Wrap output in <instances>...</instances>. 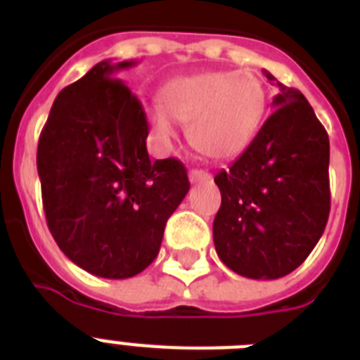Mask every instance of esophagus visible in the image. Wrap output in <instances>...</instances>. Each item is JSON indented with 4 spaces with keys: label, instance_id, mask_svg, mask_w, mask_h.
Instances as JSON below:
<instances>
[{
    "label": "esophagus",
    "instance_id": "1",
    "mask_svg": "<svg viewBox=\"0 0 360 360\" xmlns=\"http://www.w3.org/2000/svg\"><path fill=\"white\" fill-rule=\"evenodd\" d=\"M188 179H191L192 185H198V183H205V181L211 179V174L203 172V169H191V174H188Z\"/></svg>",
    "mask_w": 360,
    "mask_h": 360
}]
</instances>
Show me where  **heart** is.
Instances as JSON below:
<instances>
[{"mask_svg": "<svg viewBox=\"0 0 360 360\" xmlns=\"http://www.w3.org/2000/svg\"><path fill=\"white\" fill-rule=\"evenodd\" d=\"M160 101L143 110L158 140L174 138V119L188 124V140L202 157L230 160L256 138L267 112V87L252 70H202L164 84Z\"/></svg>", "mask_w": 360, "mask_h": 360, "instance_id": "heart-1", "label": "heart"}]
</instances>
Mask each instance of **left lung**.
Wrapping results in <instances>:
<instances>
[{
  "label": "left lung",
  "instance_id": "obj_1",
  "mask_svg": "<svg viewBox=\"0 0 360 360\" xmlns=\"http://www.w3.org/2000/svg\"><path fill=\"white\" fill-rule=\"evenodd\" d=\"M276 86V110L230 169L214 175L222 194L213 222L217 254L254 280L295 271L323 236L330 211L327 130L299 89Z\"/></svg>",
  "mask_w": 360,
  "mask_h": 360
}]
</instances>
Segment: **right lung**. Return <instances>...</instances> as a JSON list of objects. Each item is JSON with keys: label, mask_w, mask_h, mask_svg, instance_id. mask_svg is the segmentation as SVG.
Masks as SVG:
<instances>
[{"label": "right lung", "mask_w": 360, "mask_h": 360, "mask_svg": "<svg viewBox=\"0 0 360 360\" xmlns=\"http://www.w3.org/2000/svg\"><path fill=\"white\" fill-rule=\"evenodd\" d=\"M134 65L106 59L61 89L37 147L48 230L70 262L103 278L151 265L191 188L177 158H149L141 103L114 78Z\"/></svg>", "instance_id": "right-lung-1"}]
</instances>
